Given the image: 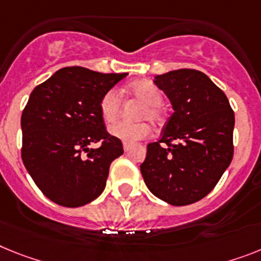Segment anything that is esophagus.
<instances>
[{"instance_id": "1", "label": "esophagus", "mask_w": 261, "mask_h": 261, "mask_svg": "<svg viewBox=\"0 0 261 261\" xmlns=\"http://www.w3.org/2000/svg\"><path fill=\"white\" fill-rule=\"evenodd\" d=\"M123 150H124V152H127V151L130 150V144H128V143H123Z\"/></svg>"}]
</instances>
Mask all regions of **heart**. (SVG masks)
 <instances>
[{"label":"heart","mask_w":261,"mask_h":261,"mask_svg":"<svg viewBox=\"0 0 261 261\" xmlns=\"http://www.w3.org/2000/svg\"><path fill=\"white\" fill-rule=\"evenodd\" d=\"M130 93L142 100L144 106H142L139 111V118H148L150 120H156L161 115L162 94L155 85L147 81H139V82L133 83L130 86ZM120 109V98L117 90H109L105 94L99 103L100 115L105 119V122L110 123L117 119ZM109 134L111 137L117 138L124 143H134L137 141H141L147 138L150 134V127L146 122H135V123H128V122H117L109 127Z\"/></svg>","instance_id":"obj_1"}]
</instances>
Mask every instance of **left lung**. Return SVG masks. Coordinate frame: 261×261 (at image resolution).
Listing matches in <instances>:
<instances>
[{
    "label": "left lung",
    "mask_w": 261,
    "mask_h": 261,
    "mask_svg": "<svg viewBox=\"0 0 261 261\" xmlns=\"http://www.w3.org/2000/svg\"><path fill=\"white\" fill-rule=\"evenodd\" d=\"M154 83L174 113L161 141L147 144L142 176L168 204H192L214 190L231 163L235 115L225 94L198 70L168 71L155 76Z\"/></svg>",
    "instance_id": "1"
}]
</instances>
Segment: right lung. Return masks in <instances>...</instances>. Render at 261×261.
Here are the masks:
<instances>
[{"label": "right lung", "mask_w": 261, "mask_h": 261, "mask_svg": "<svg viewBox=\"0 0 261 261\" xmlns=\"http://www.w3.org/2000/svg\"><path fill=\"white\" fill-rule=\"evenodd\" d=\"M127 73L102 74L63 67L34 87L21 117L22 162L46 198L81 207L106 187L110 164L123 154L106 131L100 99ZM102 141L98 149L91 143Z\"/></svg>", "instance_id": "obj_1"}]
</instances>
